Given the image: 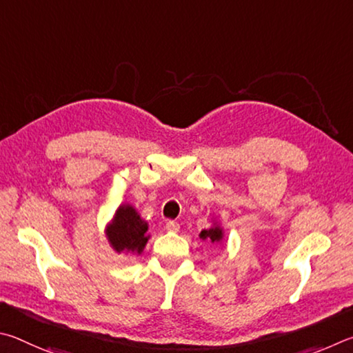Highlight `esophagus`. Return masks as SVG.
Segmentation results:
<instances>
[{"label":"esophagus","instance_id":"1","mask_svg":"<svg viewBox=\"0 0 353 353\" xmlns=\"http://www.w3.org/2000/svg\"><path fill=\"white\" fill-rule=\"evenodd\" d=\"M165 230L170 231V232H176L178 230H180V223H178V221H175V220H169L165 223Z\"/></svg>","mask_w":353,"mask_h":353}]
</instances>
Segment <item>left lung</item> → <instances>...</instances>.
<instances>
[{"label":"left lung","instance_id":"left-lung-1","mask_svg":"<svg viewBox=\"0 0 353 353\" xmlns=\"http://www.w3.org/2000/svg\"><path fill=\"white\" fill-rule=\"evenodd\" d=\"M200 237L203 240H211L212 243L220 242V240H221V230H220V228H211V230H205V231H201Z\"/></svg>","mask_w":353,"mask_h":353}]
</instances>
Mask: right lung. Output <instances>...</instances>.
<instances>
[{"instance_id": "right-lung-1", "label": "right lung", "mask_w": 353, "mask_h": 353, "mask_svg": "<svg viewBox=\"0 0 353 353\" xmlns=\"http://www.w3.org/2000/svg\"><path fill=\"white\" fill-rule=\"evenodd\" d=\"M148 226L141 220L132 206L123 205L117 209L113 223L108 228L107 236L116 251L141 252L147 243Z\"/></svg>"}]
</instances>
